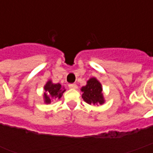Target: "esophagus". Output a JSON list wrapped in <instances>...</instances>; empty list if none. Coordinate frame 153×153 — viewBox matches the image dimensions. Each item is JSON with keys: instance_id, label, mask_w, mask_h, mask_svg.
Wrapping results in <instances>:
<instances>
[{"instance_id": "1", "label": "esophagus", "mask_w": 153, "mask_h": 153, "mask_svg": "<svg viewBox=\"0 0 153 153\" xmlns=\"http://www.w3.org/2000/svg\"><path fill=\"white\" fill-rule=\"evenodd\" d=\"M69 88H72V89H77L78 86H77L75 83H70V84H69Z\"/></svg>"}]
</instances>
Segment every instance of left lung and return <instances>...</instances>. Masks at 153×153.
<instances>
[{
  "label": "left lung",
  "instance_id": "obj_1",
  "mask_svg": "<svg viewBox=\"0 0 153 153\" xmlns=\"http://www.w3.org/2000/svg\"><path fill=\"white\" fill-rule=\"evenodd\" d=\"M83 99L88 104H102L104 102L101 83L95 79L92 78L87 82V85L82 88Z\"/></svg>",
  "mask_w": 153,
  "mask_h": 153
}]
</instances>
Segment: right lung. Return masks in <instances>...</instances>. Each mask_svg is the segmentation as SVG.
Instances as JSON below:
<instances>
[{
  "label": "right lung",
  "mask_w": 153,
  "mask_h": 153,
  "mask_svg": "<svg viewBox=\"0 0 153 153\" xmlns=\"http://www.w3.org/2000/svg\"><path fill=\"white\" fill-rule=\"evenodd\" d=\"M44 89L46 93H44V98L45 102L51 103V101L52 98H58L60 99L63 93L65 91L61 87L60 83H52L51 81H48L47 83L44 87Z\"/></svg>",
  "instance_id": "obj_1"
}]
</instances>
